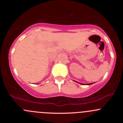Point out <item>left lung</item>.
Returning <instances> with one entry per match:
<instances>
[{
    "mask_svg": "<svg viewBox=\"0 0 123 123\" xmlns=\"http://www.w3.org/2000/svg\"><path fill=\"white\" fill-rule=\"evenodd\" d=\"M80 84H81V83H80ZM92 84H93V83H89V84H86L87 85H92ZM81 85H85V84H81Z\"/></svg>",
    "mask_w": 123,
    "mask_h": 123,
    "instance_id": "left-lung-1",
    "label": "left lung"
}]
</instances>
